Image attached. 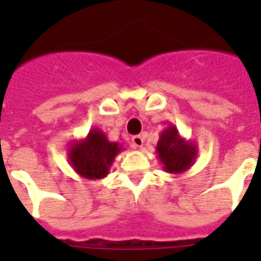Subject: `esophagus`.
Returning a JSON list of instances; mask_svg holds the SVG:
<instances>
[{
  "mask_svg": "<svg viewBox=\"0 0 261 261\" xmlns=\"http://www.w3.org/2000/svg\"><path fill=\"white\" fill-rule=\"evenodd\" d=\"M131 142H133V145L136 148H142V145H144V137L134 136L131 138Z\"/></svg>",
  "mask_w": 261,
  "mask_h": 261,
  "instance_id": "34e87169",
  "label": "esophagus"
}]
</instances>
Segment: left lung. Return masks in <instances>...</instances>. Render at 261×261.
Masks as SVG:
<instances>
[{
    "label": "left lung",
    "mask_w": 261,
    "mask_h": 261,
    "mask_svg": "<svg viewBox=\"0 0 261 261\" xmlns=\"http://www.w3.org/2000/svg\"><path fill=\"white\" fill-rule=\"evenodd\" d=\"M156 153L165 172L181 175L194 165L198 149L196 142L183 138L176 125L170 124L159 136Z\"/></svg>",
    "instance_id": "obj_1"
}]
</instances>
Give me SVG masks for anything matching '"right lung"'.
<instances>
[{
	"instance_id": "right-lung-1",
	"label": "right lung",
	"mask_w": 261,
	"mask_h": 261,
	"mask_svg": "<svg viewBox=\"0 0 261 261\" xmlns=\"http://www.w3.org/2000/svg\"><path fill=\"white\" fill-rule=\"evenodd\" d=\"M121 151V144L109 141L102 130L92 128L85 138L69 142L68 162L82 179L97 180L109 175Z\"/></svg>"
}]
</instances>
